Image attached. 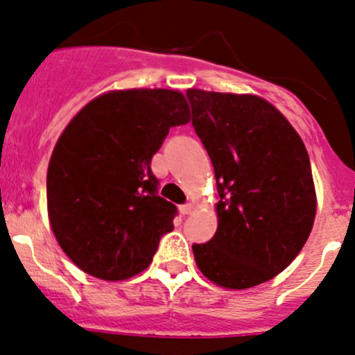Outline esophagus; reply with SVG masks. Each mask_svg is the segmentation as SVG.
<instances>
[{
    "instance_id": "1",
    "label": "esophagus",
    "mask_w": 355,
    "mask_h": 355,
    "mask_svg": "<svg viewBox=\"0 0 355 355\" xmlns=\"http://www.w3.org/2000/svg\"><path fill=\"white\" fill-rule=\"evenodd\" d=\"M181 209V214H184V216H188V214L193 212V209H195V205L193 203H184V205L179 207Z\"/></svg>"
}]
</instances>
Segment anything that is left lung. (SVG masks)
I'll return each instance as SVG.
<instances>
[{
  "label": "left lung",
  "instance_id": "left-lung-1",
  "mask_svg": "<svg viewBox=\"0 0 355 355\" xmlns=\"http://www.w3.org/2000/svg\"><path fill=\"white\" fill-rule=\"evenodd\" d=\"M186 98L220 198L216 234L191 247L196 266L224 288H252L290 266L311 234L315 191L307 150L262 98L202 89Z\"/></svg>",
  "mask_w": 355,
  "mask_h": 355
}]
</instances>
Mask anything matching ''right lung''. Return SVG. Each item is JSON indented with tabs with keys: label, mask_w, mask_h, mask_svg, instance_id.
<instances>
[{
	"label": "right lung",
	"mask_w": 355,
	"mask_h": 355,
	"mask_svg": "<svg viewBox=\"0 0 355 355\" xmlns=\"http://www.w3.org/2000/svg\"><path fill=\"white\" fill-rule=\"evenodd\" d=\"M188 121L173 89L112 91L70 121L48 166L46 196L51 230L77 268L107 282L148 268L178 216L150 164L169 129Z\"/></svg>",
	"instance_id": "right-lung-1"
}]
</instances>
